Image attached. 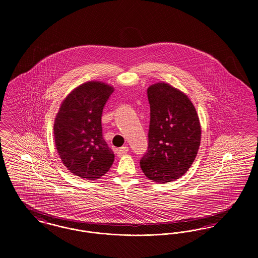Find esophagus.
I'll list each match as a JSON object with an SVG mask.
<instances>
[{
  "instance_id": "34e87169",
  "label": "esophagus",
  "mask_w": 258,
  "mask_h": 258,
  "mask_svg": "<svg viewBox=\"0 0 258 258\" xmlns=\"http://www.w3.org/2000/svg\"><path fill=\"white\" fill-rule=\"evenodd\" d=\"M127 152H128V147L124 146V147L120 148L119 150H117L116 154H117V156H118V157H121V156L125 155Z\"/></svg>"
}]
</instances>
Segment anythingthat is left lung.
<instances>
[{"label":"left lung","instance_id":"left-lung-1","mask_svg":"<svg viewBox=\"0 0 258 258\" xmlns=\"http://www.w3.org/2000/svg\"><path fill=\"white\" fill-rule=\"evenodd\" d=\"M148 149L140 167L150 180L165 184L179 179L196 160L201 126L190 99L166 83L149 87Z\"/></svg>","mask_w":258,"mask_h":258}]
</instances>
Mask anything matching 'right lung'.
I'll use <instances>...</instances> for the list:
<instances>
[{"label": "right lung", "instance_id": "right-lung-1", "mask_svg": "<svg viewBox=\"0 0 258 258\" xmlns=\"http://www.w3.org/2000/svg\"><path fill=\"white\" fill-rule=\"evenodd\" d=\"M113 87L86 82L64 98L54 123L56 149L74 175L96 180L110 169L114 153L102 137L101 114Z\"/></svg>", "mask_w": 258, "mask_h": 258}]
</instances>
